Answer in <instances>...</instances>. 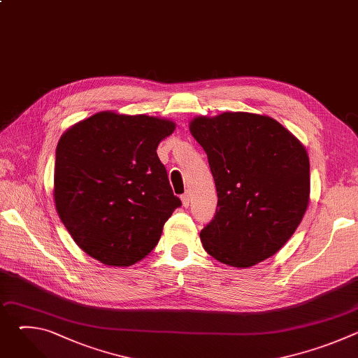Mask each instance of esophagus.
<instances>
[{"mask_svg": "<svg viewBox=\"0 0 358 358\" xmlns=\"http://www.w3.org/2000/svg\"><path fill=\"white\" fill-rule=\"evenodd\" d=\"M181 201H182V206L187 208V207H189V202H191V195H189V192L187 191V192H184L182 195H181Z\"/></svg>", "mask_w": 358, "mask_h": 358, "instance_id": "1", "label": "esophagus"}]
</instances>
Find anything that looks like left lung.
Wrapping results in <instances>:
<instances>
[{
  "instance_id": "left-lung-1",
  "label": "left lung",
  "mask_w": 358,
  "mask_h": 358,
  "mask_svg": "<svg viewBox=\"0 0 358 358\" xmlns=\"http://www.w3.org/2000/svg\"><path fill=\"white\" fill-rule=\"evenodd\" d=\"M218 203L201 242L213 258L249 268L275 255L294 234L310 194L306 148L275 119L235 112L195 117Z\"/></svg>"
}]
</instances>
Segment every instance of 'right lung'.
I'll return each instance as SVG.
<instances>
[{
  "label": "right lung",
  "mask_w": 358,
  "mask_h": 358,
  "mask_svg": "<svg viewBox=\"0 0 358 358\" xmlns=\"http://www.w3.org/2000/svg\"><path fill=\"white\" fill-rule=\"evenodd\" d=\"M176 124L100 112L66 130L57 147L55 206L89 257L130 266L156 248L181 201L157 156Z\"/></svg>",
  "instance_id": "obj_1"
}]
</instances>
